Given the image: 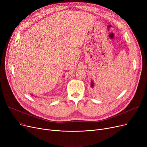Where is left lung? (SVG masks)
I'll list each match as a JSON object with an SVG mask.
<instances>
[{
  "mask_svg": "<svg viewBox=\"0 0 147 147\" xmlns=\"http://www.w3.org/2000/svg\"><path fill=\"white\" fill-rule=\"evenodd\" d=\"M91 87L92 88H94V82L92 81V80H91Z\"/></svg>",
  "mask_w": 147,
  "mask_h": 147,
  "instance_id": "8db88e82",
  "label": "left lung"
}]
</instances>
